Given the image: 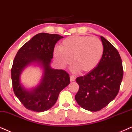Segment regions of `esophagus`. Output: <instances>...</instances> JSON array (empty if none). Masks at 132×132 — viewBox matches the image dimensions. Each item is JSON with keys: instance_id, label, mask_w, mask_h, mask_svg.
<instances>
[{"instance_id": "1", "label": "esophagus", "mask_w": 132, "mask_h": 132, "mask_svg": "<svg viewBox=\"0 0 132 132\" xmlns=\"http://www.w3.org/2000/svg\"><path fill=\"white\" fill-rule=\"evenodd\" d=\"M76 80V77L74 76H70V80L71 81H74Z\"/></svg>"}]
</instances>
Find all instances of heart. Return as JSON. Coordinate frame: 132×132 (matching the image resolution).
<instances>
[{
  "instance_id": "obj_1",
  "label": "heart",
  "mask_w": 132,
  "mask_h": 132,
  "mask_svg": "<svg viewBox=\"0 0 132 132\" xmlns=\"http://www.w3.org/2000/svg\"><path fill=\"white\" fill-rule=\"evenodd\" d=\"M103 53L102 43L96 37L72 36L64 39L55 49L54 58L56 62L64 68L72 63L73 70L81 74L89 72L97 67Z\"/></svg>"
}]
</instances>
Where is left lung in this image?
Listing matches in <instances>:
<instances>
[{
  "instance_id": "8db88e82",
  "label": "left lung",
  "mask_w": 132,
  "mask_h": 132,
  "mask_svg": "<svg viewBox=\"0 0 132 132\" xmlns=\"http://www.w3.org/2000/svg\"><path fill=\"white\" fill-rule=\"evenodd\" d=\"M103 56L99 64L84 76L77 77L79 89L75 99L81 108L101 110L116 97L123 77L121 58L117 49L101 36Z\"/></svg>"
}]
</instances>
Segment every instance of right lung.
Instances as JSON below:
<instances>
[{
	"instance_id": "1",
	"label": "right lung",
	"mask_w": 132,
	"mask_h": 132,
	"mask_svg": "<svg viewBox=\"0 0 132 132\" xmlns=\"http://www.w3.org/2000/svg\"><path fill=\"white\" fill-rule=\"evenodd\" d=\"M57 34L40 33L20 48L13 61L11 76L14 94L26 108L36 112L50 109L57 101L61 90L70 83L69 75L64 70L51 67L54 47L63 38ZM36 63L43 69L41 82L30 90L20 83L21 72L28 65Z\"/></svg>"
}]
</instances>
